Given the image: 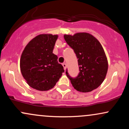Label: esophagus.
I'll use <instances>...</instances> for the list:
<instances>
[{"mask_svg": "<svg viewBox=\"0 0 129 129\" xmlns=\"http://www.w3.org/2000/svg\"><path fill=\"white\" fill-rule=\"evenodd\" d=\"M62 66H63V69H64L65 70H66V69H67V65H66V63H62Z\"/></svg>", "mask_w": 129, "mask_h": 129, "instance_id": "34e87169", "label": "esophagus"}]
</instances>
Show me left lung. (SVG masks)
Listing matches in <instances>:
<instances>
[{"mask_svg": "<svg viewBox=\"0 0 129 129\" xmlns=\"http://www.w3.org/2000/svg\"><path fill=\"white\" fill-rule=\"evenodd\" d=\"M63 37L78 59V76L72 78L66 72L74 88L82 93L97 88L103 82L108 70L107 58L101 44L88 33L64 35Z\"/></svg>", "mask_w": 129, "mask_h": 129, "instance_id": "obj_1", "label": "left lung"}]
</instances>
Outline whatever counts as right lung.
<instances>
[{
	"instance_id": "add662e5",
	"label": "right lung",
	"mask_w": 129,
	"mask_h": 129,
	"mask_svg": "<svg viewBox=\"0 0 129 129\" xmlns=\"http://www.w3.org/2000/svg\"><path fill=\"white\" fill-rule=\"evenodd\" d=\"M58 35L41 34L28 43L22 51L20 69L29 86L39 91L51 89L64 72L53 53Z\"/></svg>"
}]
</instances>
